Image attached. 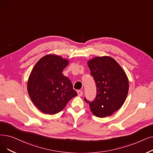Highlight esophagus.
I'll return each mask as SVG.
<instances>
[{"mask_svg": "<svg viewBox=\"0 0 153 153\" xmlns=\"http://www.w3.org/2000/svg\"><path fill=\"white\" fill-rule=\"evenodd\" d=\"M77 94L79 96H82L83 94V92L81 91H77Z\"/></svg>", "mask_w": 153, "mask_h": 153, "instance_id": "esophagus-1", "label": "esophagus"}]
</instances>
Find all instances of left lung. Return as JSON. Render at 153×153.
Returning <instances> with one entry per match:
<instances>
[{"label":"left lung","instance_id":"1","mask_svg":"<svg viewBox=\"0 0 153 153\" xmlns=\"http://www.w3.org/2000/svg\"><path fill=\"white\" fill-rule=\"evenodd\" d=\"M91 74L97 87V95L89 104L92 113L98 117L109 116L120 109L129 91V80L125 71L114 59L95 57L88 61Z\"/></svg>","mask_w":153,"mask_h":153}]
</instances>
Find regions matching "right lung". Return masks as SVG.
<instances>
[{"label":"right lung","instance_id":"right-lung-1","mask_svg":"<svg viewBox=\"0 0 153 153\" xmlns=\"http://www.w3.org/2000/svg\"><path fill=\"white\" fill-rule=\"evenodd\" d=\"M68 65V59L48 54L33 68L27 81V92L32 102L43 113H58L77 96L70 79L62 74Z\"/></svg>","mask_w":153,"mask_h":153}]
</instances>
